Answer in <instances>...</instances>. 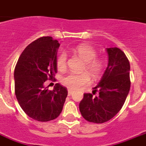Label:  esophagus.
I'll list each match as a JSON object with an SVG mask.
<instances>
[{
  "mask_svg": "<svg viewBox=\"0 0 146 146\" xmlns=\"http://www.w3.org/2000/svg\"><path fill=\"white\" fill-rule=\"evenodd\" d=\"M73 94V91L72 90H68V95L69 96H70V95Z\"/></svg>",
  "mask_w": 146,
  "mask_h": 146,
  "instance_id": "1",
  "label": "esophagus"
}]
</instances>
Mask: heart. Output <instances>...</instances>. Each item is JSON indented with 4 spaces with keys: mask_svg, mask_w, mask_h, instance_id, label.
Segmentation results:
<instances>
[{
    "mask_svg": "<svg viewBox=\"0 0 146 146\" xmlns=\"http://www.w3.org/2000/svg\"><path fill=\"white\" fill-rule=\"evenodd\" d=\"M74 53L85 62L84 71H87L91 76L96 80L104 70V63L96 59V51L92 46L87 44H80L73 50ZM56 65L59 70H64L67 65V55L65 52H61L56 59ZM90 76L87 73L80 74L70 73L62 77L61 82L70 90H78L90 83Z\"/></svg>",
    "mask_w": 146,
    "mask_h": 146,
    "instance_id": "1",
    "label": "heart"
}]
</instances>
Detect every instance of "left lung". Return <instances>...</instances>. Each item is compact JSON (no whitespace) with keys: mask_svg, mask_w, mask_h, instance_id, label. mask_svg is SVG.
<instances>
[{"mask_svg":"<svg viewBox=\"0 0 146 146\" xmlns=\"http://www.w3.org/2000/svg\"><path fill=\"white\" fill-rule=\"evenodd\" d=\"M108 64L100 83L93 88L94 97L84 93L79 108L84 119L103 123L112 119L123 108L130 88V62L124 52L118 47L106 49Z\"/></svg>","mask_w":146,"mask_h":146,"instance_id":"obj_1","label":"left lung"}]
</instances>
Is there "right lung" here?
Instances as JSON below:
<instances>
[{"label": "right lung", "mask_w": 146, "mask_h": 146, "mask_svg": "<svg viewBox=\"0 0 146 146\" xmlns=\"http://www.w3.org/2000/svg\"><path fill=\"white\" fill-rule=\"evenodd\" d=\"M60 44L50 36L32 42L22 52L14 71L15 94L21 108L31 119L47 122L58 118L68 95L57 83L53 91L45 87L58 71L57 53Z\"/></svg>", "instance_id": "obj_1"}]
</instances>
